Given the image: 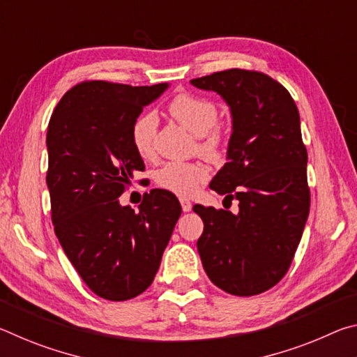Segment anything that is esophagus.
Here are the masks:
<instances>
[{"instance_id": "1", "label": "esophagus", "mask_w": 357, "mask_h": 357, "mask_svg": "<svg viewBox=\"0 0 357 357\" xmlns=\"http://www.w3.org/2000/svg\"><path fill=\"white\" fill-rule=\"evenodd\" d=\"M179 203H181V208H183L184 213H189L192 209V203L187 200V198H179Z\"/></svg>"}]
</instances>
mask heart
I'll return each instance as SVG.
<instances>
[{"instance_id":"1","label":"heart","mask_w":357,"mask_h":357,"mask_svg":"<svg viewBox=\"0 0 357 357\" xmlns=\"http://www.w3.org/2000/svg\"><path fill=\"white\" fill-rule=\"evenodd\" d=\"M168 113L195 137H198V149L208 157H219L225 144V134L217 121V107L202 96L183 93L174 96L168 104ZM157 119L153 113L138 116L130 129L132 144L137 154L148 159L153 154V142L155 135ZM208 167L202 162H168L155 172L154 179L160 189L187 197L197 190L208 178Z\"/></svg>"}]
</instances>
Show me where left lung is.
<instances>
[{
    "label": "left lung",
    "instance_id": "left-lung-1",
    "mask_svg": "<svg viewBox=\"0 0 357 357\" xmlns=\"http://www.w3.org/2000/svg\"><path fill=\"white\" fill-rule=\"evenodd\" d=\"M190 83L217 93L229 107L228 162L209 187L239 202L238 214L193 206L204 223L197 249L215 287L255 296L287 274L309 217L298 107L279 82L255 70L228 69Z\"/></svg>",
    "mask_w": 357,
    "mask_h": 357
}]
</instances>
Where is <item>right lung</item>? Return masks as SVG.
<instances>
[{"label": "right lung", "mask_w": 357, "mask_h": 357, "mask_svg": "<svg viewBox=\"0 0 357 357\" xmlns=\"http://www.w3.org/2000/svg\"><path fill=\"white\" fill-rule=\"evenodd\" d=\"M168 88L83 82L63 96L47 129L52 222L69 261L89 289L128 301L154 280L181 204L172 192L144 193L138 211L119 197L144 170L130 129Z\"/></svg>", "instance_id": "obj_1"}]
</instances>
